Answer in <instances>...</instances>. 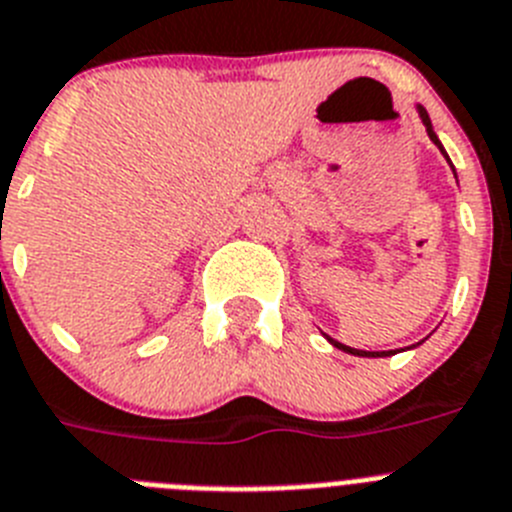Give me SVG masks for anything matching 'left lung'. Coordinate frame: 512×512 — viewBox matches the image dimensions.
Masks as SVG:
<instances>
[{"label": "left lung", "instance_id": "1", "mask_svg": "<svg viewBox=\"0 0 512 512\" xmlns=\"http://www.w3.org/2000/svg\"><path fill=\"white\" fill-rule=\"evenodd\" d=\"M417 113H420V121H422V126H425V131H428L430 141H433V144L438 146V149H441V154H443V157L448 159L446 149H443V144H441V141H438V136H435V131H433V123H430V115H428V110L422 108V105H417ZM448 164H451V159H448ZM327 340H330L332 345H335V348L345 350V353H350V355H361V358H386V355H391V350H381V353H379V350H355V348H348V345H342V342L332 340V337H327Z\"/></svg>", "mask_w": 512, "mask_h": 512}]
</instances>
